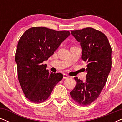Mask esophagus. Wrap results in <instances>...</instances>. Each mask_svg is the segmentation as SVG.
I'll return each mask as SVG.
<instances>
[{"label": "esophagus", "mask_w": 122, "mask_h": 122, "mask_svg": "<svg viewBox=\"0 0 122 122\" xmlns=\"http://www.w3.org/2000/svg\"><path fill=\"white\" fill-rule=\"evenodd\" d=\"M63 78H64V79H67L69 78V76L66 74H64L63 75Z\"/></svg>", "instance_id": "1"}]
</instances>
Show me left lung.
I'll return each mask as SVG.
<instances>
[{"mask_svg":"<svg viewBox=\"0 0 122 122\" xmlns=\"http://www.w3.org/2000/svg\"><path fill=\"white\" fill-rule=\"evenodd\" d=\"M71 33L81 43L87 74L85 83L74 77L76 84L70 94L79 105L88 106L98 98L107 81L112 67V47L106 35L92 27Z\"/></svg>","mask_w":122,"mask_h":122,"instance_id":"obj_1","label":"left lung"}]
</instances>
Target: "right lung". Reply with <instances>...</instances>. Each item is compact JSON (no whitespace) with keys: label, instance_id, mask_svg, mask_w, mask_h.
<instances>
[{"label":"right lung","instance_id":"add662e5","mask_svg":"<svg viewBox=\"0 0 122 122\" xmlns=\"http://www.w3.org/2000/svg\"><path fill=\"white\" fill-rule=\"evenodd\" d=\"M70 34L69 31L33 27L20 38L15 56L18 79L26 97L31 102L45 101L62 79V74L50 72L46 69L47 65L42 63Z\"/></svg>","mask_w":122,"mask_h":122}]
</instances>
